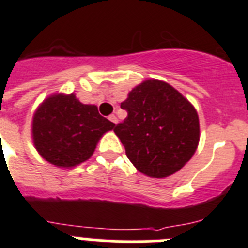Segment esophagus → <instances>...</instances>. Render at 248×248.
<instances>
[{
	"label": "esophagus",
	"instance_id": "34e87169",
	"mask_svg": "<svg viewBox=\"0 0 248 248\" xmlns=\"http://www.w3.org/2000/svg\"><path fill=\"white\" fill-rule=\"evenodd\" d=\"M108 119L110 120L111 123H114V124H117V122H118L117 117H115V115H114V114H111V115H109V118H108Z\"/></svg>",
	"mask_w": 248,
	"mask_h": 248
}]
</instances>
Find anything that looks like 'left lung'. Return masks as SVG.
I'll return each instance as SVG.
<instances>
[{
  "label": "left lung",
  "instance_id": "1",
  "mask_svg": "<svg viewBox=\"0 0 248 248\" xmlns=\"http://www.w3.org/2000/svg\"><path fill=\"white\" fill-rule=\"evenodd\" d=\"M128 111L114 133L131 164L141 174L163 179L179 171L200 141V123L194 105L164 80L138 84L120 103Z\"/></svg>",
  "mask_w": 248,
  "mask_h": 248
}]
</instances>
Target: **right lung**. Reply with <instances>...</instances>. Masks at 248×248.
I'll list each match as a JSON object with an SVG mask.
<instances>
[{"mask_svg": "<svg viewBox=\"0 0 248 248\" xmlns=\"http://www.w3.org/2000/svg\"><path fill=\"white\" fill-rule=\"evenodd\" d=\"M114 126L98 113L97 105L83 104L74 93H54L34 111L32 141L46 161L72 169L87 161L100 138Z\"/></svg>", "mask_w": 248, "mask_h": 248, "instance_id": "add662e5", "label": "right lung"}]
</instances>
